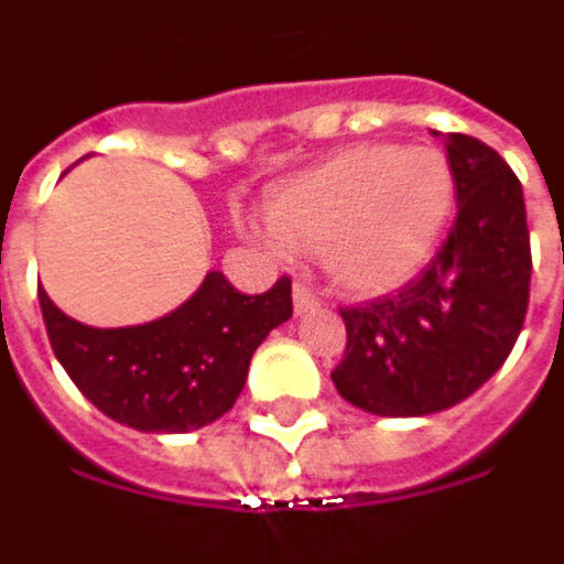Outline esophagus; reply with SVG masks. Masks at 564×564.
Masks as SVG:
<instances>
[{
    "mask_svg": "<svg viewBox=\"0 0 564 564\" xmlns=\"http://www.w3.org/2000/svg\"><path fill=\"white\" fill-rule=\"evenodd\" d=\"M293 308H295V314L302 317V314H311V311L321 308V302H317V295L311 293V286H305V283H295V286H293Z\"/></svg>",
    "mask_w": 564,
    "mask_h": 564,
    "instance_id": "1",
    "label": "esophagus"
}]
</instances>
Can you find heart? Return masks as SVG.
Returning a JSON list of instances; mask_svg holds the SVG:
<instances>
[{
  "mask_svg": "<svg viewBox=\"0 0 564 564\" xmlns=\"http://www.w3.org/2000/svg\"><path fill=\"white\" fill-rule=\"evenodd\" d=\"M455 171L433 145L360 143L271 192L265 235L321 253L338 293L376 299L412 283L433 262L455 216Z\"/></svg>",
  "mask_w": 564,
  "mask_h": 564,
  "instance_id": "obj_1",
  "label": "heart"
}]
</instances>
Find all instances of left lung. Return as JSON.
<instances>
[{
  "label": "left lung",
  "mask_w": 564,
  "mask_h": 564,
  "mask_svg": "<svg viewBox=\"0 0 564 564\" xmlns=\"http://www.w3.org/2000/svg\"><path fill=\"white\" fill-rule=\"evenodd\" d=\"M458 216L412 283L345 308L348 348L333 372L350 405L421 419L479 391L510 357L529 311L525 200L507 161L467 133H446Z\"/></svg>",
  "instance_id": "1"
}]
</instances>
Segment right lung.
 <instances>
[{
    "label": "right lung",
    "mask_w": 564,
    "mask_h": 564,
    "mask_svg": "<svg viewBox=\"0 0 564 564\" xmlns=\"http://www.w3.org/2000/svg\"><path fill=\"white\" fill-rule=\"evenodd\" d=\"M51 348L104 415L143 433H188L223 419L250 372L253 350L293 317L290 281L243 295L207 271L180 308L137 326H88L39 286Z\"/></svg>",
    "instance_id": "obj_1"
}]
</instances>
